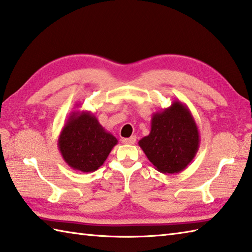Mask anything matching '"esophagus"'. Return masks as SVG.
Wrapping results in <instances>:
<instances>
[{
  "label": "esophagus",
  "instance_id": "esophagus-1",
  "mask_svg": "<svg viewBox=\"0 0 252 252\" xmlns=\"http://www.w3.org/2000/svg\"><path fill=\"white\" fill-rule=\"evenodd\" d=\"M135 141H136V137L131 136V137H129V139H123L122 143H123V144H126V145H132V144H134Z\"/></svg>",
  "mask_w": 252,
  "mask_h": 252
}]
</instances>
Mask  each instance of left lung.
Masks as SVG:
<instances>
[{
	"mask_svg": "<svg viewBox=\"0 0 252 252\" xmlns=\"http://www.w3.org/2000/svg\"><path fill=\"white\" fill-rule=\"evenodd\" d=\"M139 145L156 170L177 174L193 160L200 146V134L189 108L179 100L152 116L151 132Z\"/></svg>",
	"mask_w": 252,
	"mask_h": 252,
	"instance_id": "left-lung-1",
	"label": "left lung"
}]
</instances>
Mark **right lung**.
<instances>
[{
  "mask_svg": "<svg viewBox=\"0 0 252 252\" xmlns=\"http://www.w3.org/2000/svg\"><path fill=\"white\" fill-rule=\"evenodd\" d=\"M118 140L91 111H73L64 123L58 147L74 170L93 172L105 162Z\"/></svg>",
  "mask_w": 252,
  "mask_h": 252,
  "instance_id": "1",
  "label": "right lung"
}]
</instances>
